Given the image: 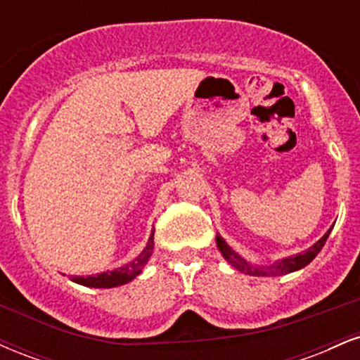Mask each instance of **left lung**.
I'll use <instances>...</instances> for the list:
<instances>
[{
    "label": "left lung",
    "instance_id": "8db88e82",
    "mask_svg": "<svg viewBox=\"0 0 360 360\" xmlns=\"http://www.w3.org/2000/svg\"><path fill=\"white\" fill-rule=\"evenodd\" d=\"M330 232H332V229L326 232L323 237L318 240L315 245L309 247L308 250L301 252V254H296L292 255V257H286V259H281L278 262L271 264V266H257V264H250L247 262L245 259L240 257V255L235 252L232 247L229 245L220 235H217V245L218 249H220L221 255L226 259V262L232 264L237 271L243 272V274H249V276H283V274H289V272H295L298 269H303L304 266H308L309 262H311L313 259L316 257L318 252L321 250V247L325 245L326 238H328Z\"/></svg>",
    "mask_w": 360,
    "mask_h": 360
}]
</instances>
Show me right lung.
Wrapping results in <instances>:
<instances>
[{
    "label": "right lung",
    "mask_w": 360,
    "mask_h": 360,
    "mask_svg": "<svg viewBox=\"0 0 360 360\" xmlns=\"http://www.w3.org/2000/svg\"><path fill=\"white\" fill-rule=\"evenodd\" d=\"M152 252H154V230H152L150 237H148V242L146 245V249L139 254V257H135L131 262L125 264V266L118 267V269L108 271V272H101V274L96 276H77V278H72L74 283L82 284V286L88 288H115V286H122V284L130 283L131 279H135L137 276L142 272L146 264L150 259Z\"/></svg>",
    "instance_id": "add662e5"
}]
</instances>
